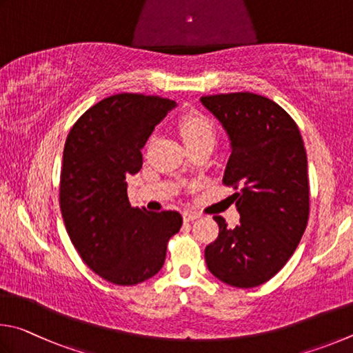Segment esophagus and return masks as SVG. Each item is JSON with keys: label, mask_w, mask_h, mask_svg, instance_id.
Here are the masks:
<instances>
[{"label": "esophagus", "mask_w": 353, "mask_h": 353, "mask_svg": "<svg viewBox=\"0 0 353 353\" xmlns=\"http://www.w3.org/2000/svg\"><path fill=\"white\" fill-rule=\"evenodd\" d=\"M183 219H184V221H194L196 219H200V214L192 212V211H184L183 212Z\"/></svg>", "instance_id": "1"}]
</instances>
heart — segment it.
Returning a JSON list of instances; mask_svg holds the SVG:
<instances>
[{"label": "heart", "instance_id": "b5f03b06", "mask_svg": "<svg viewBox=\"0 0 353 353\" xmlns=\"http://www.w3.org/2000/svg\"><path fill=\"white\" fill-rule=\"evenodd\" d=\"M180 132L183 134L186 144L194 141L201 139H211L214 141V125L209 117L199 113H189L184 114L180 121Z\"/></svg>", "mask_w": 353, "mask_h": 353}]
</instances>
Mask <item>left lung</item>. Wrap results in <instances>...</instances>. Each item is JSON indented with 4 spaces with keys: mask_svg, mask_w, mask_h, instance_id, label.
I'll return each mask as SVG.
<instances>
[{
    "mask_svg": "<svg viewBox=\"0 0 353 353\" xmlns=\"http://www.w3.org/2000/svg\"><path fill=\"white\" fill-rule=\"evenodd\" d=\"M231 139L223 184L240 223L228 228L220 215L219 237L205 250L211 273L228 285L259 287L279 273L302 239L310 214L307 153L298 125L285 110L254 92L203 96Z\"/></svg>",
    "mask_w": 353,
    "mask_h": 353,
    "instance_id": "obj_1",
    "label": "left lung"
}]
</instances>
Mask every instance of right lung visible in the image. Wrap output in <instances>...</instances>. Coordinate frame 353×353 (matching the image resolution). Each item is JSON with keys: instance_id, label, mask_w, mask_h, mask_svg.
I'll return each instance as SVG.
<instances>
[{"instance_id": "obj_1", "label": "right lung", "mask_w": 353, "mask_h": 353, "mask_svg": "<svg viewBox=\"0 0 353 353\" xmlns=\"http://www.w3.org/2000/svg\"><path fill=\"white\" fill-rule=\"evenodd\" d=\"M175 102L121 92L102 99L68 133L60 209L74 248L102 279L136 285L163 268L167 243L180 231L176 211L133 208L127 178L142 167V147Z\"/></svg>"}]
</instances>
